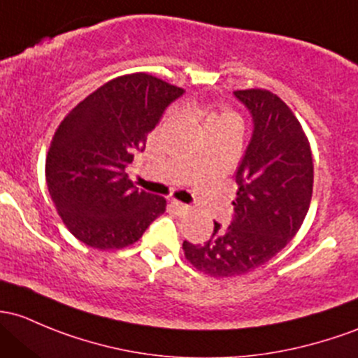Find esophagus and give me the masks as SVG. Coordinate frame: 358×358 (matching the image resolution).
I'll return each instance as SVG.
<instances>
[{
	"label": "esophagus",
	"mask_w": 358,
	"mask_h": 358,
	"mask_svg": "<svg viewBox=\"0 0 358 358\" xmlns=\"http://www.w3.org/2000/svg\"><path fill=\"white\" fill-rule=\"evenodd\" d=\"M171 208H173V210H176V214H185L190 210L189 206L183 204V202H178V201H171Z\"/></svg>",
	"instance_id": "1"
}]
</instances>
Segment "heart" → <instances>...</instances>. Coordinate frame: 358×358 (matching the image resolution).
I'll return each mask as SVG.
<instances>
[{"label": "heart", "mask_w": 358, "mask_h": 358, "mask_svg": "<svg viewBox=\"0 0 358 358\" xmlns=\"http://www.w3.org/2000/svg\"><path fill=\"white\" fill-rule=\"evenodd\" d=\"M227 123H236L238 125V118H236V115L233 111L221 110L217 113L206 115V129L213 125H227Z\"/></svg>", "instance_id": "heart-1"}]
</instances>
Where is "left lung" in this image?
<instances>
[{
    "label": "left lung",
    "mask_w": 358,
    "mask_h": 358,
    "mask_svg": "<svg viewBox=\"0 0 358 358\" xmlns=\"http://www.w3.org/2000/svg\"><path fill=\"white\" fill-rule=\"evenodd\" d=\"M235 96L254 118L235 175V216L228 228L214 223L208 242H183L187 261L214 278L240 276L274 257L302 227L314 185L310 144L288 104L266 89Z\"/></svg>",
    "instance_id": "8db88e82"
}]
</instances>
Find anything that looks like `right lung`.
<instances>
[{
	"instance_id": "add662e5",
	"label": "right lung",
	"mask_w": 358,
	"mask_h": 358,
	"mask_svg": "<svg viewBox=\"0 0 358 358\" xmlns=\"http://www.w3.org/2000/svg\"><path fill=\"white\" fill-rule=\"evenodd\" d=\"M182 94L137 71L103 84L63 118L48 150L46 183L75 238L99 250L125 248L166 210V199L135 189L125 168Z\"/></svg>"
}]
</instances>
